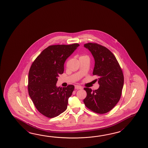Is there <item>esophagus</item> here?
Masks as SVG:
<instances>
[{"mask_svg": "<svg viewBox=\"0 0 148 148\" xmlns=\"http://www.w3.org/2000/svg\"><path fill=\"white\" fill-rule=\"evenodd\" d=\"M75 89H82V87L80 86H79V85H75Z\"/></svg>", "mask_w": 148, "mask_h": 148, "instance_id": "obj_1", "label": "esophagus"}]
</instances>
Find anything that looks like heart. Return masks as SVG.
<instances>
[{
	"instance_id": "b5f03b06",
	"label": "heart",
	"mask_w": 148,
	"mask_h": 148,
	"mask_svg": "<svg viewBox=\"0 0 148 148\" xmlns=\"http://www.w3.org/2000/svg\"><path fill=\"white\" fill-rule=\"evenodd\" d=\"M82 57H88L87 56H81V57H80V58H82Z\"/></svg>"
}]
</instances>
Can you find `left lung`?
Returning a JSON list of instances; mask_svg holds the SVG:
<instances>
[{"instance_id":"1","label":"left lung","mask_w":148,"mask_h":148,"mask_svg":"<svg viewBox=\"0 0 148 148\" xmlns=\"http://www.w3.org/2000/svg\"><path fill=\"white\" fill-rule=\"evenodd\" d=\"M84 47L91 52L95 60L92 74L98 77L97 90L85 88L86 106L98 114L106 113L120 101L124 84L123 72L116 59L110 51L102 45L89 43Z\"/></svg>"}]
</instances>
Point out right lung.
I'll return each instance as SVG.
<instances>
[{"label": "right lung", "instance_id": "obj_1", "mask_svg": "<svg viewBox=\"0 0 148 148\" xmlns=\"http://www.w3.org/2000/svg\"><path fill=\"white\" fill-rule=\"evenodd\" d=\"M79 46L51 45L44 49L32 63L28 73V94L40 113L49 118L66 110L68 99L75 86L57 87L58 78L64 71V64Z\"/></svg>", "mask_w": 148, "mask_h": 148}]
</instances>
